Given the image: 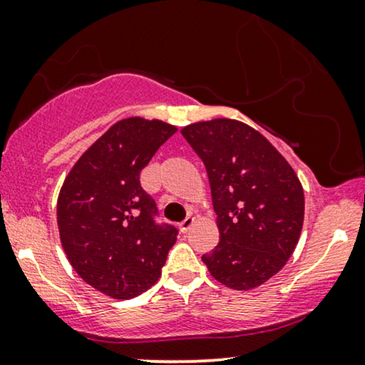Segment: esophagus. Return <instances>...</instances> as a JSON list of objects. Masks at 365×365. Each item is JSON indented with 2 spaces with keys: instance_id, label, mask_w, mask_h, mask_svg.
<instances>
[{
  "instance_id": "obj_1",
  "label": "esophagus",
  "mask_w": 365,
  "mask_h": 365,
  "mask_svg": "<svg viewBox=\"0 0 365 365\" xmlns=\"http://www.w3.org/2000/svg\"><path fill=\"white\" fill-rule=\"evenodd\" d=\"M194 221H196V219H194L192 216H187L186 219H184V221H182L181 224H179V229H181V232H187L189 229L192 227Z\"/></svg>"
}]
</instances>
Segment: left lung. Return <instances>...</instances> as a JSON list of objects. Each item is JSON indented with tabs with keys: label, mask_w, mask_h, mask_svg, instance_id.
<instances>
[{
	"label": "left lung",
	"mask_w": 365,
	"mask_h": 365,
	"mask_svg": "<svg viewBox=\"0 0 365 365\" xmlns=\"http://www.w3.org/2000/svg\"><path fill=\"white\" fill-rule=\"evenodd\" d=\"M207 169L217 247L211 276L234 291L259 287L286 266L304 224V189L287 159L249 124L229 118L181 129Z\"/></svg>",
	"instance_id": "1"
}]
</instances>
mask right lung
I'll use <instances>...</instances> for the list:
<instances>
[{
  "instance_id": "right-lung-1",
  "label": "right lung",
  "mask_w": 365,
  "mask_h": 365,
  "mask_svg": "<svg viewBox=\"0 0 365 365\" xmlns=\"http://www.w3.org/2000/svg\"><path fill=\"white\" fill-rule=\"evenodd\" d=\"M176 131L161 119L124 118L81 154L59 189L64 254L78 276L104 296L131 299L148 291L176 242V227L154 222L156 204L139 182Z\"/></svg>"
}]
</instances>
